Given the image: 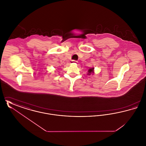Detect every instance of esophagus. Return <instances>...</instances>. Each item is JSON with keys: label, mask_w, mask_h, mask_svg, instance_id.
<instances>
[{"label": "esophagus", "mask_w": 146, "mask_h": 146, "mask_svg": "<svg viewBox=\"0 0 146 146\" xmlns=\"http://www.w3.org/2000/svg\"><path fill=\"white\" fill-rule=\"evenodd\" d=\"M73 62L76 63L77 62V61H76V60H73Z\"/></svg>", "instance_id": "esophagus-1"}]
</instances>
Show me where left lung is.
Returning a JSON list of instances; mask_svg holds the SVG:
<instances>
[{"label":"left lung","mask_w":146,"mask_h":146,"mask_svg":"<svg viewBox=\"0 0 146 146\" xmlns=\"http://www.w3.org/2000/svg\"><path fill=\"white\" fill-rule=\"evenodd\" d=\"M94 69V68H90V69L89 70H88V72H89L88 74H89V75H90V74H91V73H93V72H94V71H93Z\"/></svg>","instance_id":"8db88e82"}]
</instances>
